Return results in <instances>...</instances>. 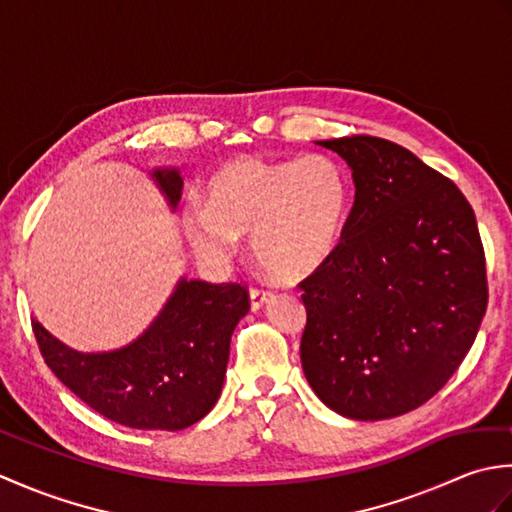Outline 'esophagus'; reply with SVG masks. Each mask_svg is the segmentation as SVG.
I'll list each match as a JSON object with an SVG mask.
<instances>
[{
	"label": "esophagus",
	"instance_id": "1",
	"mask_svg": "<svg viewBox=\"0 0 512 512\" xmlns=\"http://www.w3.org/2000/svg\"><path fill=\"white\" fill-rule=\"evenodd\" d=\"M270 299H273V292H270V290L250 288V308H253V310L264 308Z\"/></svg>",
	"mask_w": 512,
	"mask_h": 512
}]
</instances>
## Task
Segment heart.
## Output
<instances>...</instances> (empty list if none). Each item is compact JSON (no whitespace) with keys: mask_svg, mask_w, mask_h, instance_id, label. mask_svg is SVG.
I'll return each mask as SVG.
<instances>
[{"mask_svg":"<svg viewBox=\"0 0 512 512\" xmlns=\"http://www.w3.org/2000/svg\"><path fill=\"white\" fill-rule=\"evenodd\" d=\"M350 211V178L336 160L244 156L206 178L204 206L189 204L182 226L193 248L215 262L250 235V253L270 277L301 281L339 250Z\"/></svg>","mask_w":512,"mask_h":512,"instance_id":"heart-1","label":"heart"}]
</instances>
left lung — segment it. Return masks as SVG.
<instances>
[{"instance_id": "1", "label": "left lung", "mask_w": 512, "mask_h": 512, "mask_svg": "<svg viewBox=\"0 0 512 512\" xmlns=\"http://www.w3.org/2000/svg\"><path fill=\"white\" fill-rule=\"evenodd\" d=\"M317 145L347 162L356 193L339 250L299 284L303 374L345 418H394L438 394L480 330L475 213L449 178L385 138Z\"/></svg>"}]
</instances>
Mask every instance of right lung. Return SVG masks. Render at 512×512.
<instances>
[{"instance_id":"obj_1","label":"right lung","mask_w":512,"mask_h":512,"mask_svg":"<svg viewBox=\"0 0 512 512\" xmlns=\"http://www.w3.org/2000/svg\"><path fill=\"white\" fill-rule=\"evenodd\" d=\"M149 176L176 211L180 169L156 167ZM248 308L244 286L182 277L149 328L118 350L79 352L37 319L32 330L54 376L101 416L132 429L180 431L220 398L231 334Z\"/></svg>"}]
</instances>
